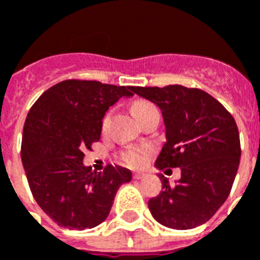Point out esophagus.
I'll return each mask as SVG.
<instances>
[{
  "label": "esophagus",
  "mask_w": 260,
  "mask_h": 260,
  "mask_svg": "<svg viewBox=\"0 0 260 260\" xmlns=\"http://www.w3.org/2000/svg\"><path fill=\"white\" fill-rule=\"evenodd\" d=\"M145 177V173H141V171H136V173H134V178L135 180H142Z\"/></svg>",
  "instance_id": "esophagus-1"
}]
</instances>
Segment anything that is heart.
I'll return each instance as SVG.
<instances>
[{"label":"heart","mask_w":260,"mask_h":260,"mask_svg":"<svg viewBox=\"0 0 260 260\" xmlns=\"http://www.w3.org/2000/svg\"><path fill=\"white\" fill-rule=\"evenodd\" d=\"M153 108H156L153 106L152 103L149 102H138L134 104L132 107V113L135 115L136 118L141 117L142 114H145L146 111H150ZM147 154V149H132V150H128V152L124 153V161L126 164H129L132 167H139L142 164L145 163Z\"/></svg>","instance_id":"1"}]
</instances>
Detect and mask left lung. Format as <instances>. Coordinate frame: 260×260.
I'll return each instance as SVG.
<instances>
[{
  "label": "left lung",
  "mask_w": 260,
  "mask_h": 260,
  "mask_svg": "<svg viewBox=\"0 0 260 260\" xmlns=\"http://www.w3.org/2000/svg\"><path fill=\"white\" fill-rule=\"evenodd\" d=\"M163 114L166 142L154 166L181 169L170 185L149 201L152 216L169 229L191 230L205 224L229 198L241 158L240 134L233 115L199 89L170 85L132 87Z\"/></svg>",
  "instance_id": "left-lung-1"
}]
</instances>
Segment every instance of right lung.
<instances>
[{
  "label": "right lung",
  "mask_w": 260,
  "mask_h": 260,
  "mask_svg": "<svg viewBox=\"0 0 260 260\" xmlns=\"http://www.w3.org/2000/svg\"><path fill=\"white\" fill-rule=\"evenodd\" d=\"M132 86L64 80L43 93L27 114L22 164L43 212L71 230L93 229L107 218L119 186L132 180L124 167L103 173L83 164V150L102 135L103 118Z\"/></svg>",
  "instance_id": "obj_1"
}]
</instances>
